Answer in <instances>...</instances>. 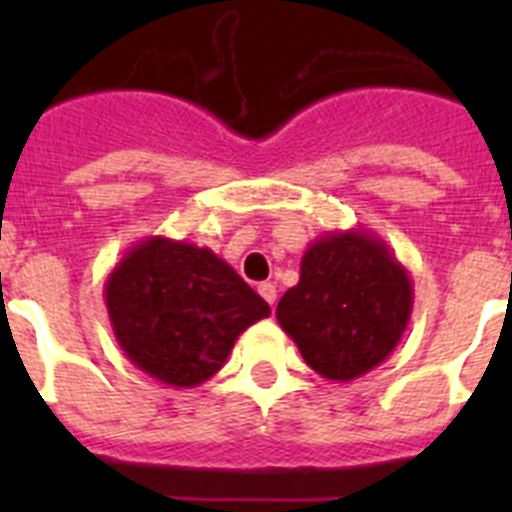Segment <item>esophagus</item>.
Instances as JSON below:
<instances>
[{
    "label": "esophagus",
    "mask_w": 512,
    "mask_h": 512,
    "mask_svg": "<svg viewBox=\"0 0 512 512\" xmlns=\"http://www.w3.org/2000/svg\"><path fill=\"white\" fill-rule=\"evenodd\" d=\"M259 295L264 297V300L269 302L271 307H274V302H277V287H274L271 282H261L259 284Z\"/></svg>",
    "instance_id": "1"
}]
</instances>
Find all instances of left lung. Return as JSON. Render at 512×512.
Wrapping results in <instances>:
<instances>
[{
    "label": "left lung",
    "mask_w": 512,
    "mask_h": 512,
    "mask_svg": "<svg viewBox=\"0 0 512 512\" xmlns=\"http://www.w3.org/2000/svg\"><path fill=\"white\" fill-rule=\"evenodd\" d=\"M413 312V282L390 246L364 228L320 235L300 282L277 305L310 369L333 382L372 372L395 351Z\"/></svg>",
    "instance_id": "left-lung-1"
}]
</instances>
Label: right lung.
I'll return each instance as SVG.
<instances>
[{
    "label": "right lung",
    "mask_w": 512,
    "mask_h": 512,
    "mask_svg": "<svg viewBox=\"0 0 512 512\" xmlns=\"http://www.w3.org/2000/svg\"><path fill=\"white\" fill-rule=\"evenodd\" d=\"M104 302L125 356L184 390L220 372L243 330L271 312L210 248L164 235L128 248L104 282Z\"/></svg>",
    "instance_id": "right-lung-1"
}]
</instances>
